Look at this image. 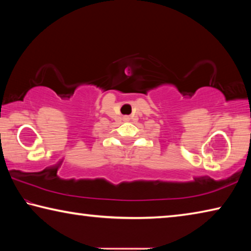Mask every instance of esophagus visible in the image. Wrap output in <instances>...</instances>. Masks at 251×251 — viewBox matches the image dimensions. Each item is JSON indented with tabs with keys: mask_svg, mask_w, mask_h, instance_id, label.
Returning a JSON list of instances; mask_svg holds the SVG:
<instances>
[{
	"mask_svg": "<svg viewBox=\"0 0 251 251\" xmlns=\"http://www.w3.org/2000/svg\"><path fill=\"white\" fill-rule=\"evenodd\" d=\"M127 120H128V117H125V121H127Z\"/></svg>",
	"mask_w": 251,
	"mask_h": 251,
	"instance_id": "esophagus-1",
	"label": "esophagus"
}]
</instances>
